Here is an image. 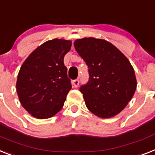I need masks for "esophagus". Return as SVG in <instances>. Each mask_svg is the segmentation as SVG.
Listing matches in <instances>:
<instances>
[{"label": "esophagus", "mask_w": 155, "mask_h": 155, "mask_svg": "<svg viewBox=\"0 0 155 155\" xmlns=\"http://www.w3.org/2000/svg\"><path fill=\"white\" fill-rule=\"evenodd\" d=\"M79 84H80L79 80H75L72 81V86H73V87H77L79 86Z\"/></svg>", "instance_id": "34e87169"}]
</instances>
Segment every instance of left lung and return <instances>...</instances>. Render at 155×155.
I'll return each instance as SVG.
<instances>
[{
	"mask_svg": "<svg viewBox=\"0 0 155 155\" xmlns=\"http://www.w3.org/2000/svg\"><path fill=\"white\" fill-rule=\"evenodd\" d=\"M74 46L88 67V82L80 88L87 107L99 118L115 116L126 107L136 90V77L130 61L114 45L103 39H78Z\"/></svg>",
	"mask_w": 155,
	"mask_h": 155,
	"instance_id": "1",
	"label": "left lung"
}]
</instances>
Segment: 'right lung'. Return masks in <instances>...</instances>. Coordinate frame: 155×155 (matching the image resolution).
Returning <instances> with one entry per match:
<instances>
[{
	"label": "right lung",
	"instance_id": "right-lung-1",
	"mask_svg": "<svg viewBox=\"0 0 155 155\" xmlns=\"http://www.w3.org/2000/svg\"><path fill=\"white\" fill-rule=\"evenodd\" d=\"M71 47V41H48L36 48L21 67L16 92L23 107L36 119L51 118L64 106L71 89L64 58Z\"/></svg>",
	"mask_w": 155,
	"mask_h": 155
}]
</instances>
